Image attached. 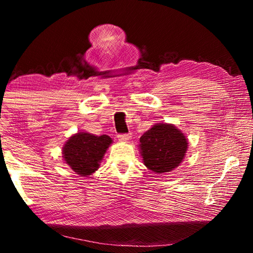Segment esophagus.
<instances>
[{"label": "esophagus", "mask_w": 253, "mask_h": 253, "mask_svg": "<svg viewBox=\"0 0 253 253\" xmlns=\"http://www.w3.org/2000/svg\"><path fill=\"white\" fill-rule=\"evenodd\" d=\"M130 137V134H121L118 135V139L122 140V142H127V140H129Z\"/></svg>", "instance_id": "34e87169"}]
</instances>
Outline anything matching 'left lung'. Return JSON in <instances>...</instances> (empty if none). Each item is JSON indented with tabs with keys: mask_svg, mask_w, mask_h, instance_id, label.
<instances>
[{
	"mask_svg": "<svg viewBox=\"0 0 253 253\" xmlns=\"http://www.w3.org/2000/svg\"><path fill=\"white\" fill-rule=\"evenodd\" d=\"M187 145L185 135L172 124H155L139 138L144 165L157 174L176 169L186 155Z\"/></svg>",
	"mask_w": 253,
	"mask_h": 253,
	"instance_id": "left-lung-1",
	"label": "left lung"
}]
</instances>
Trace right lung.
I'll list each match as a JSON object with an SVG mask.
<instances>
[{
  "label": "right lung",
  "mask_w": 253,
  "mask_h": 253,
  "mask_svg": "<svg viewBox=\"0 0 253 253\" xmlns=\"http://www.w3.org/2000/svg\"><path fill=\"white\" fill-rule=\"evenodd\" d=\"M111 143L113 139L107 135L77 132L62 147V157L74 172L80 176H88L99 169L100 162Z\"/></svg>",
  "instance_id": "obj_1"
}]
</instances>
